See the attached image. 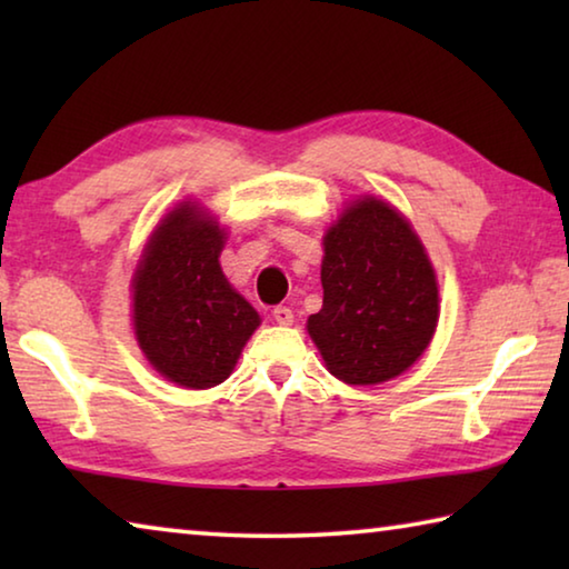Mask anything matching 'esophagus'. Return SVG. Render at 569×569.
Segmentation results:
<instances>
[{
	"mask_svg": "<svg viewBox=\"0 0 569 569\" xmlns=\"http://www.w3.org/2000/svg\"><path fill=\"white\" fill-rule=\"evenodd\" d=\"M273 321L278 326H291L293 323V311L288 306H276L273 308Z\"/></svg>",
	"mask_w": 569,
	"mask_h": 569,
	"instance_id": "esophagus-1",
	"label": "esophagus"
}]
</instances>
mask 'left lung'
<instances>
[{
    "instance_id": "obj_1",
    "label": "left lung",
    "mask_w": 569,
    "mask_h": 569,
    "mask_svg": "<svg viewBox=\"0 0 569 569\" xmlns=\"http://www.w3.org/2000/svg\"><path fill=\"white\" fill-rule=\"evenodd\" d=\"M323 306L308 333L336 379L371 387L409 369L439 321V288L419 236L397 208L359 198L323 236Z\"/></svg>"
}]
</instances>
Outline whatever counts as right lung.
<instances>
[{
  "label": "right lung",
  "instance_id": "right-lung-1",
  "mask_svg": "<svg viewBox=\"0 0 569 569\" xmlns=\"http://www.w3.org/2000/svg\"><path fill=\"white\" fill-rule=\"evenodd\" d=\"M226 230L180 203L152 230L132 276V326L160 377L186 389L223 383L261 316L228 283Z\"/></svg>",
  "mask_w": 569,
  "mask_h": 569
}]
</instances>
